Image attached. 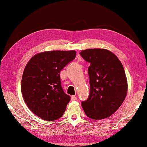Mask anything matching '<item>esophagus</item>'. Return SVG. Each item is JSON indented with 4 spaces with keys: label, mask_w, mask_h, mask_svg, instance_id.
<instances>
[{
    "label": "esophagus",
    "mask_w": 147,
    "mask_h": 147,
    "mask_svg": "<svg viewBox=\"0 0 147 147\" xmlns=\"http://www.w3.org/2000/svg\"><path fill=\"white\" fill-rule=\"evenodd\" d=\"M71 101H75V100H77V97H76V96H71Z\"/></svg>",
    "instance_id": "obj_1"
}]
</instances>
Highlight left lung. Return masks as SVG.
I'll use <instances>...</instances> for the list:
<instances>
[{
	"label": "left lung",
	"mask_w": 147,
	"mask_h": 147,
	"mask_svg": "<svg viewBox=\"0 0 147 147\" xmlns=\"http://www.w3.org/2000/svg\"><path fill=\"white\" fill-rule=\"evenodd\" d=\"M80 55L90 63V92L88 99L82 102L84 112L94 120L109 117L121 106L127 94L123 66L113 53L105 49H86Z\"/></svg>",
	"instance_id": "left-lung-1"
}]
</instances>
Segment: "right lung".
<instances>
[{
    "label": "right lung",
    "instance_id": "1",
    "mask_svg": "<svg viewBox=\"0 0 147 147\" xmlns=\"http://www.w3.org/2000/svg\"><path fill=\"white\" fill-rule=\"evenodd\" d=\"M76 55L74 50L42 52L26 65L22 95L30 110L42 119L53 121L63 116L70 96L63 90L59 73Z\"/></svg>",
    "mask_w": 147,
    "mask_h": 147
}]
</instances>
